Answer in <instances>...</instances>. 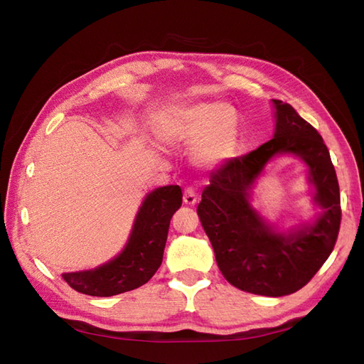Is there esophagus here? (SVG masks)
Instances as JSON below:
<instances>
[{
    "instance_id": "1",
    "label": "esophagus",
    "mask_w": 364,
    "mask_h": 364,
    "mask_svg": "<svg viewBox=\"0 0 364 364\" xmlns=\"http://www.w3.org/2000/svg\"><path fill=\"white\" fill-rule=\"evenodd\" d=\"M183 203L187 205H195L198 203V195L193 188H187L183 191Z\"/></svg>"
}]
</instances>
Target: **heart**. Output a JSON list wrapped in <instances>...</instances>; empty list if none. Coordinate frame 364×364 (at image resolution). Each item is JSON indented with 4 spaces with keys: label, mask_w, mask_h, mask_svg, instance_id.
Segmentation results:
<instances>
[{
    "label": "heart",
    "mask_w": 364,
    "mask_h": 364,
    "mask_svg": "<svg viewBox=\"0 0 364 364\" xmlns=\"http://www.w3.org/2000/svg\"><path fill=\"white\" fill-rule=\"evenodd\" d=\"M157 139L168 148L195 146L193 156L203 168H216L237 156L240 123L224 102H196L181 106L160 119Z\"/></svg>",
    "instance_id": "heart-1"
}]
</instances>
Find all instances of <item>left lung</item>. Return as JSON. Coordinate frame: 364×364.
<instances>
[{
	"mask_svg": "<svg viewBox=\"0 0 364 364\" xmlns=\"http://www.w3.org/2000/svg\"><path fill=\"white\" fill-rule=\"evenodd\" d=\"M272 139L212 174L198 215L224 279L241 291L280 297L309 284L332 254L341 205L336 173L322 136L289 104L272 100ZM280 155L303 160L314 203L320 208L313 220L288 231L277 228L252 204L257 179Z\"/></svg>",
	"mask_w": 364,
	"mask_h": 364,
	"instance_id": "1",
	"label": "left lung"
}]
</instances>
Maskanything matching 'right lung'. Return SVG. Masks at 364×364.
Returning <instances> with one entry per match:
<instances>
[{"instance_id":"right-lung-1","label":"right lung","mask_w":364,"mask_h":364,"mask_svg":"<svg viewBox=\"0 0 364 364\" xmlns=\"http://www.w3.org/2000/svg\"><path fill=\"white\" fill-rule=\"evenodd\" d=\"M182 205L179 185H165L144 196L123 250L93 269L63 272L76 291L109 297L139 288L154 276L164 260L169 221Z\"/></svg>"}]
</instances>
